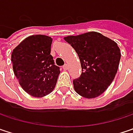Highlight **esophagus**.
I'll use <instances>...</instances> for the list:
<instances>
[{"mask_svg": "<svg viewBox=\"0 0 133 133\" xmlns=\"http://www.w3.org/2000/svg\"><path fill=\"white\" fill-rule=\"evenodd\" d=\"M68 64H65V65L63 66V69L66 71V70H68Z\"/></svg>", "mask_w": 133, "mask_h": 133, "instance_id": "obj_1", "label": "esophagus"}]
</instances>
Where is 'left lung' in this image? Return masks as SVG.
Masks as SVG:
<instances>
[{"label": "left lung", "instance_id": "1", "mask_svg": "<svg viewBox=\"0 0 133 133\" xmlns=\"http://www.w3.org/2000/svg\"><path fill=\"white\" fill-rule=\"evenodd\" d=\"M78 55L82 73L73 80L79 95L95 98L107 89L117 72L121 52L117 43L100 32H88L64 38Z\"/></svg>", "mask_w": 133, "mask_h": 133}]
</instances>
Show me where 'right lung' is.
I'll use <instances>...</instances> for the list:
<instances>
[{"label": "right lung", "mask_w": 133, "mask_h": 133, "mask_svg": "<svg viewBox=\"0 0 133 133\" xmlns=\"http://www.w3.org/2000/svg\"><path fill=\"white\" fill-rule=\"evenodd\" d=\"M52 39L45 35L26 38L13 50L11 61L22 88L35 97L50 94L60 74L50 55Z\"/></svg>", "instance_id": "right-lung-1"}]
</instances>
